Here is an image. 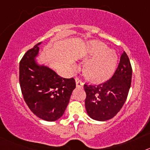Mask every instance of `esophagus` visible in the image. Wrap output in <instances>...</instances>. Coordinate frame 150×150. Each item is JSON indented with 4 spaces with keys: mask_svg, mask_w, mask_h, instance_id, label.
Segmentation results:
<instances>
[{
    "mask_svg": "<svg viewBox=\"0 0 150 150\" xmlns=\"http://www.w3.org/2000/svg\"><path fill=\"white\" fill-rule=\"evenodd\" d=\"M75 80H76V87H78V88H83V83L82 82L81 79H79V77H76Z\"/></svg>",
    "mask_w": 150,
    "mask_h": 150,
    "instance_id": "1",
    "label": "esophagus"
}]
</instances>
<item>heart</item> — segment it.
<instances>
[{"instance_id": "1", "label": "heart", "mask_w": 150, "mask_h": 150, "mask_svg": "<svg viewBox=\"0 0 150 150\" xmlns=\"http://www.w3.org/2000/svg\"><path fill=\"white\" fill-rule=\"evenodd\" d=\"M84 62L85 76L93 83H100L109 79L116 70L118 62L116 52L108 49L105 43L92 40L88 45Z\"/></svg>"}]
</instances>
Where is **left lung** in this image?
<instances>
[{
  "mask_svg": "<svg viewBox=\"0 0 150 150\" xmlns=\"http://www.w3.org/2000/svg\"><path fill=\"white\" fill-rule=\"evenodd\" d=\"M132 68L125 52H123L113 76L98 85H84L86 93L85 106L88 116L97 121H107L117 114L128 95Z\"/></svg>",
  "mask_w": 150,
  "mask_h": 150,
  "instance_id": "1",
  "label": "left lung"
}]
</instances>
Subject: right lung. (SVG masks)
Wrapping results in <instances>:
<instances>
[{"label": "right lung", "instance_id": "right-lung-1", "mask_svg": "<svg viewBox=\"0 0 150 150\" xmlns=\"http://www.w3.org/2000/svg\"><path fill=\"white\" fill-rule=\"evenodd\" d=\"M38 43L25 52L19 63V84L24 100L33 113L41 120L53 122L62 117L76 87L74 78L61 77L35 58Z\"/></svg>", "mask_w": 150, "mask_h": 150}]
</instances>
